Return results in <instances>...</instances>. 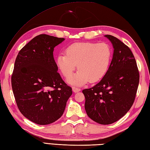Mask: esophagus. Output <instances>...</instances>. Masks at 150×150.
Instances as JSON below:
<instances>
[{
  "label": "esophagus",
  "instance_id": "esophagus-1",
  "mask_svg": "<svg viewBox=\"0 0 150 150\" xmlns=\"http://www.w3.org/2000/svg\"><path fill=\"white\" fill-rule=\"evenodd\" d=\"M72 90H73V91H74V93H77V92L81 91V89H80V88H76V87H73V88H72Z\"/></svg>",
  "mask_w": 150,
  "mask_h": 150
}]
</instances>
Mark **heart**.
I'll list each match as a JSON object with an SVG mask.
<instances>
[{"instance_id":"obj_1","label":"heart","mask_w":150,"mask_h":150,"mask_svg":"<svg viewBox=\"0 0 150 150\" xmlns=\"http://www.w3.org/2000/svg\"><path fill=\"white\" fill-rule=\"evenodd\" d=\"M65 53L57 55L56 64L67 78L73 74L77 64L79 70L68 79L69 83L75 86L100 80L107 73L112 57V50L105 43H74L66 48Z\"/></svg>"}]
</instances>
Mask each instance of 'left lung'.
Returning a JSON list of instances; mask_svg holds the SVG:
<instances>
[{
    "instance_id": "obj_1",
    "label": "left lung",
    "mask_w": 150,
    "mask_h": 150,
    "mask_svg": "<svg viewBox=\"0 0 150 150\" xmlns=\"http://www.w3.org/2000/svg\"><path fill=\"white\" fill-rule=\"evenodd\" d=\"M112 45V58L99 83L83 89L88 116L101 125L118 121L130 109L139 82L137 63L128 47L117 38L105 35Z\"/></svg>"
}]
</instances>
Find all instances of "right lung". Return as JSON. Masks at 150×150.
Returning a JSON list of instances; mask_svg holds the SVG:
<instances>
[{"mask_svg":"<svg viewBox=\"0 0 150 150\" xmlns=\"http://www.w3.org/2000/svg\"><path fill=\"white\" fill-rule=\"evenodd\" d=\"M64 38L40 34L20 50L11 76L18 109L38 125L54 123L63 114L72 89L59 75L53 52ZM52 87L53 90L49 89Z\"/></svg>","mask_w":150,"mask_h":150,"instance_id":"obj_1","label":"right lung"}]
</instances>
